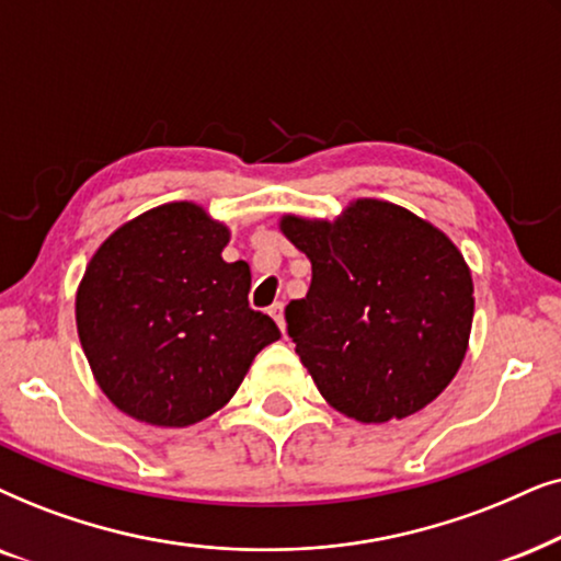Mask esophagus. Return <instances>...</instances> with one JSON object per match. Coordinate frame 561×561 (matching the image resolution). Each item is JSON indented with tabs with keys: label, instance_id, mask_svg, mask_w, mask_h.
Returning <instances> with one entry per match:
<instances>
[{
	"label": "esophagus",
	"instance_id": "obj_1",
	"mask_svg": "<svg viewBox=\"0 0 561 561\" xmlns=\"http://www.w3.org/2000/svg\"><path fill=\"white\" fill-rule=\"evenodd\" d=\"M268 316L276 320V325H279V331L285 333L287 328V320H285V302H274L272 308H268Z\"/></svg>",
	"mask_w": 561,
	"mask_h": 561
}]
</instances>
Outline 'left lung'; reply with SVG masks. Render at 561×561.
I'll return each mask as SVG.
<instances>
[{
    "instance_id": "obj_1",
    "label": "left lung",
    "mask_w": 561,
    "mask_h": 561,
    "mask_svg": "<svg viewBox=\"0 0 561 561\" xmlns=\"http://www.w3.org/2000/svg\"><path fill=\"white\" fill-rule=\"evenodd\" d=\"M312 264L287 333L343 415L387 423L444 392L467 354L472 274L457 245L405 207L356 199L335 222L282 218Z\"/></svg>"
}]
</instances>
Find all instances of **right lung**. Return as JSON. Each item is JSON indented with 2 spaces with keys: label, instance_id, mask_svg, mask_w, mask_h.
Returning a JSON list of instances; mask_svg holds the SVG:
<instances>
[{
  "label": "right lung",
  "instance_id": "right-lung-1",
  "mask_svg": "<svg viewBox=\"0 0 561 561\" xmlns=\"http://www.w3.org/2000/svg\"><path fill=\"white\" fill-rule=\"evenodd\" d=\"M228 238L203 207L171 203L125 222L89 261L81 348L102 392L136 421L184 428L213 415L282 335L249 308V264L222 261Z\"/></svg>",
  "mask_w": 561,
  "mask_h": 561
}]
</instances>
